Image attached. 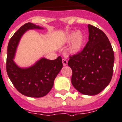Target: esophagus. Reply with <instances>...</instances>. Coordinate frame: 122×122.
Returning <instances> with one entry per match:
<instances>
[{
  "instance_id": "obj_1",
  "label": "esophagus",
  "mask_w": 122,
  "mask_h": 122,
  "mask_svg": "<svg viewBox=\"0 0 122 122\" xmlns=\"http://www.w3.org/2000/svg\"><path fill=\"white\" fill-rule=\"evenodd\" d=\"M63 66H66L67 64H68V60L65 58H63Z\"/></svg>"
}]
</instances>
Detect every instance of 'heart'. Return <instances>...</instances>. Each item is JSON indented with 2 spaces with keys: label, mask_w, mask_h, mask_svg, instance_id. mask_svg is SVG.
Wrapping results in <instances>:
<instances>
[{
  "label": "heart",
  "mask_w": 122,
  "mask_h": 122,
  "mask_svg": "<svg viewBox=\"0 0 122 122\" xmlns=\"http://www.w3.org/2000/svg\"><path fill=\"white\" fill-rule=\"evenodd\" d=\"M66 41L68 42H72V44L69 49L70 53L72 54H76L80 52L83 48L85 42V37L83 34L81 32L77 33L76 32H73L67 36Z\"/></svg>",
  "instance_id": "heart-1"
}]
</instances>
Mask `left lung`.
<instances>
[{"instance_id": "obj_1", "label": "left lung", "mask_w": 122, "mask_h": 122, "mask_svg": "<svg viewBox=\"0 0 122 122\" xmlns=\"http://www.w3.org/2000/svg\"><path fill=\"white\" fill-rule=\"evenodd\" d=\"M88 41L83 49L70 56L68 64L72 70L71 83L81 93L95 95L110 83L113 76L114 52L107 36L88 24Z\"/></svg>"}]
</instances>
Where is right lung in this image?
Returning <instances> with one entry per match:
<instances>
[{
    "instance_id": "1",
    "label": "right lung",
    "mask_w": 122,
    "mask_h": 122,
    "mask_svg": "<svg viewBox=\"0 0 122 122\" xmlns=\"http://www.w3.org/2000/svg\"><path fill=\"white\" fill-rule=\"evenodd\" d=\"M42 29L30 22L25 24L10 38L7 47L6 70L9 78L19 93L29 97L40 98L52 89L54 79L63 68L61 56L54 60L41 59L28 68H20L13 60L19 41L29 29Z\"/></svg>"
}]
</instances>
